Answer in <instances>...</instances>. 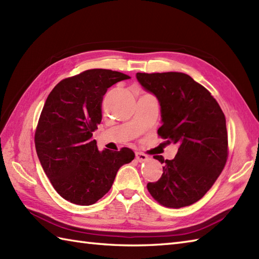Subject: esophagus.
Here are the masks:
<instances>
[{
	"label": "esophagus",
	"instance_id": "esophagus-1",
	"mask_svg": "<svg viewBox=\"0 0 259 259\" xmlns=\"http://www.w3.org/2000/svg\"><path fill=\"white\" fill-rule=\"evenodd\" d=\"M136 159L139 162H144V161L148 160V156L144 155V153H141V152H136Z\"/></svg>",
	"mask_w": 259,
	"mask_h": 259
}]
</instances>
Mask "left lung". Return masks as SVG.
Returning a JSON list of instances; mask_svg holds the SVG:
<instances>
[{
    "label": "left lung",
    "instance_id": "1",
    "mask_svg": "<svg viewBox=\"0 0 259 259\" xmlns=\"http://www.w3.org/2000/svg\"><path fill=\"white\" fill-rule=\"evenodd\" d=\"M141 87L155 96L161 112L158 135L179 146L172 160L163 163L162 176L149 183L150 195L168 208L192 205L205 196L226 164V118L206 88L181 72L137 73Z\"/></svg>",
    "mask_w": 259,
    "mask_h": 259
}]
</instances>
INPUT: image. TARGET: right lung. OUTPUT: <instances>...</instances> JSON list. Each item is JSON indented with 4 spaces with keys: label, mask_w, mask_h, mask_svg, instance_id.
Masks as SVG:
<instances>
[{
    "label": "right lung",
    "mask_w": 259,
    "mask_h": 259,
    "mask_svg": "<svg viewBox=\"0 0 259 259\" xmlns=\"http://www.w3.org/2000/svg\"><path fill=\"white\" fill-rule=\"evenodd\" d=\"M129 75L106 69L87 70L64 79L47 98L35 131V149L58 194L89 206L111 188L121 166L135 159L129 148L99 151L92 133L100 124L108 88Z\"/></svg>",
    "instance_id": "right-lung-1"
}]
</instances>
